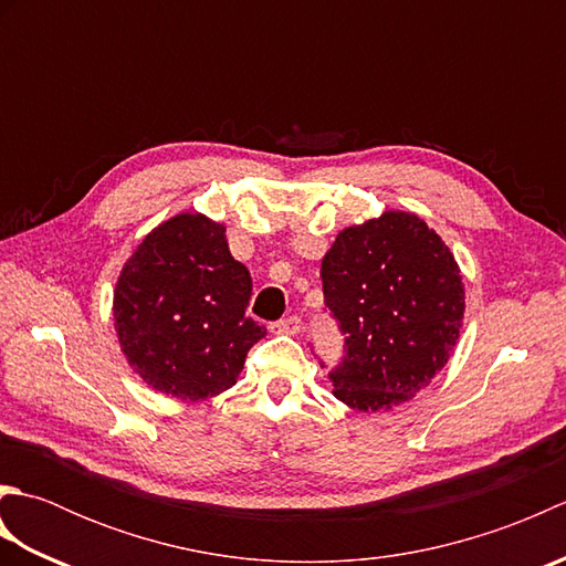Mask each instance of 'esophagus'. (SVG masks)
<instances>
[{
	"label": "esophagus",
	"instance_id": "obj_1",
	"mask_svg": "<svg viewBox=\"0 0 566 566\" xmlns=\"http://www.w3.org/2000/svg\"><path fill=\"white\" fill-rule=\"evenodd\" d=\"M298 331H302V318L298 316H290L272 323V333L276 335H296Z\"/></svg>",
	"mask_w": 566,
	"mask_h": 566
}]
</instances>
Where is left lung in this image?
<instances>
[{"mask_svg": "<svg viewBox=\"0 0 566 566\" xmlns=\"http://www.w3.org/2000/svg\"><path fill=\"white\" fill-rule=\"evenodd\" d=\"M323 302L345 335L333 394L389 411L426 389L460 338L464 286L450 248L423 219L384 211L338 233L321 262Z\"/></svg>", "mask_w": 566, "mask_h": 566, "instance_id": "8db88e82", "label": "left lung"}]
</instances>
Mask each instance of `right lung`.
I'll use <instances>...</instances> for the list:
<instances>
[{
  "instance_id": "right-lung-1",
  "label": "right lung",
  "mask_w": 566,
  "mask_h": 566,
  "mask_svg": "<svg viewBox=\"0 0 566 566\" xmlns=\"http://www.w3.org/2000/svg\"><path fill=\"white\" fill-rule=\"evenodd\" d=\"M252 280L226 228L201 213L160 223L124 264L114 292L122 350L155 391L199 401L231 389L268 328L245 311Z\"/></svg>"
}]
</instances>
